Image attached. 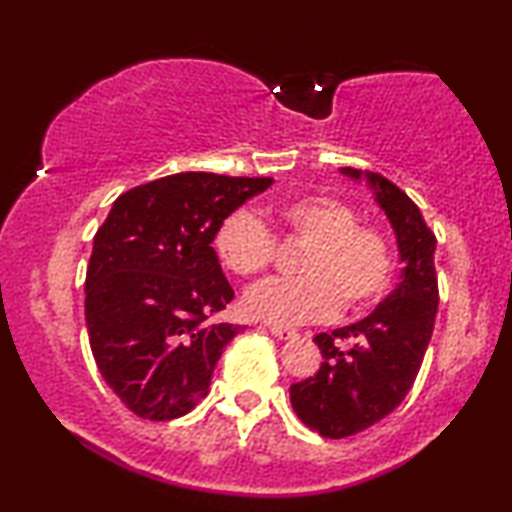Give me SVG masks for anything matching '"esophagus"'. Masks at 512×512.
<instances>
[{
    "instance_id": "esophagus-1",
    "label": "esophagus",
    "mask_w": 512,
    "mask_h": 512,
    "mask_svg": "<svg viewBox=\"0 0 512 512\" xmlns=\"http://www.w3.org/2000/svg\"><path fill=\"white\" fill-rule=\"evenodd\" d=\"M268 331L275 335V338H279V340H291V338H296V328H289V326H279V324H270L268 326Z\"/></svg>"
}]
</instances>
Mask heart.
I'll return each instance as SVG.
<instances>
[{
  "mask_svg": "<svg viewBox=\"0 0 512 512\" xmlns=\"http://www.w3.org/2000/svg\"><path fill=\"white\" fill-rule=\"evenodd\" d=\"M286 240L303 244L296 268L303 275L270 279L244 296L251 317L305 324L324 321L335 310L361 312L377 303L394 275L389 235L359 221L354 207L331 195H300L265 209ZM219 261L237 277H256L277 256V237L247 209L219 223L214 235Z\"/></svg>",
  "mask_w": 512,
  "mask_h": 512,
  "instance_id": "obj_1",
  "label": "heart"
}]
</instances>
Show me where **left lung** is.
<instances>
[{"label":"left lung","instance_id":"left-lung-1","mask_svg":"<svg viewBox=\"0 0 512 512\" xmlns=\"http://www.w3.org/2000/svg\"><path fill=\"white\" fill-rule=\"evenodd\" d=\"M342 172L361 177L356 167ZM368 181L396 230L405 268L401 284L366 319L314 338L321 366L312 377L291 384L296 415L324 438L366 431L401 405L417 380L436 324V235L396 184L380 174H368Z\"/></svg>","mask_w":512,"mask_h":512}]
</instances>
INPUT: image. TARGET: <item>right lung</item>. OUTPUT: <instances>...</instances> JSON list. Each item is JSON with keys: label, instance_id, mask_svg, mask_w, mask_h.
Masks as SVG:
<instances>
[{"label": "right lung", "instance_id": "1", "mask_svg": "<svg viewBox=\"0 0 512 512\" xmlns=\"http://www.w3.org/2000/svg\"><path fill=\"white\" fill-rule=\"evenodd\" d=\"M270 177L179 172L116 198L86 270L90 349L125 408L177 419L207 396L242 326L214 317L235 291L212 247L216 228Z\"/></svg>", "mask_w": 512, "mask_h": 512}]
</instances>
